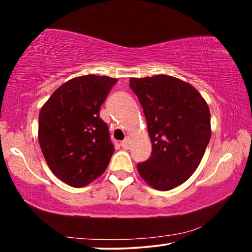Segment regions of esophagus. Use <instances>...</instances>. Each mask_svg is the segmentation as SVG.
Here are the masks:
<instances>
[{
    "label": "esophagus",
    "instance_id": "esophagus-1",
    "mask_svg": "<svg viewBox=\"0 0 252 252\" xmlns=\"http://www.w3.org/2000/svg\"><path fill=\"white\" fill-rule=\"evenodd\" d=\"M120 145H122V148H124V149H129L130 148V138L128 136L125 137V140L120 142Z\"/></svg>",
    "mask_w": 252,
    "mask_h": 252
}]
</instances>
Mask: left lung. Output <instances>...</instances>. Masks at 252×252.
I'll list each match as a JSON object with an SVG mask.
<instances>
[{"label":"left lung","instance_id":"left-lung-1","mask_svg":"<svg viewBox=\"0 0 252 252\" xmlns=\"http://www.w3.org/2000/svg\"><path fill=\"white\" fill-rule=\"evenodd\" d=\"M147 119L151 157L137 163L141 177L159 191L183 184L201 162L210 141V111L191 84L168 75L130 78Z\"/></svg>","mask_w":252,"mask_h":252}]
</instances>
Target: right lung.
Returning <instances> with one entry per match:
<instances>
[{
  "label": "right lung",
  "mask_w": 252,
  "mask_h": 252,
  "mask_svg": "<svg viewBox=\"0 0 252 252\" xmlns=\"http://www.w3.org/2000/svg\"><path fill=\"white\" fill-rule=\"evenodd\" d=\"M117 78L86 75L54 91L38 116V142L50 169L72 188L96 180L109 165L114 144L100 108Z\"/></svg>",
  "instance_id": "right-lung-1"
}]
</instances>
